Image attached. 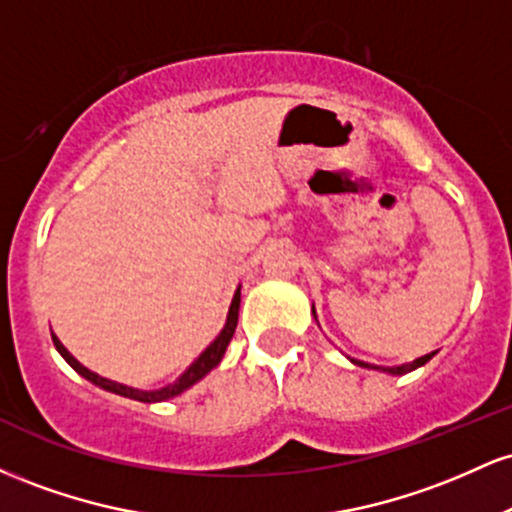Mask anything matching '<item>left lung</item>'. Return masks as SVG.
Here are the masks:
<instances>
[{"instance_id":"8db88e82","label":"left lung","mask_w":512,"mask_h":512,"mask_svg":"<svg viewBox=\"0 0 512 512\" xmlns=\"http://www.w3.org/2000/svg\"><path fill=\"white\" fill-rule=\"evenodd\" d=\"M433 354H436V351H433ZM433 354H426V356L416 358V361H411V363H404V366H395V368H383V370H387V373H392V375H402V373H409V370H414V368L424 366V363L431 361ZM351 361H354V358H351ZM354 363H356V366H363V368H375V366H370V363H363V361H354Z\"/></svg>"}]
</instances>
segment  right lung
I'll use <instances>...</instances> for the list:
<instances>
[{"label": "right lung", "instance_id": "add662e5", "mask_svg": "<svg viewBox=\"0 0 512 512\" xmlns=\"http://www.w3.org/2000/svg\"><path fill=\"white\" fill-rule=\"evenodd\" d=\"M238 308H240V289L236 291V296H233L231 310H228L226 327H223L219 337H216L214 342L209 344V349L204 351V354L199 356L197 361L192 363V366L187 368L185 373H182L178 380H175V383H170L168 387H161V390H154V392L134 390V387H125V385H120V383H113V380H108V378H101V375L91 373V370L81 366V363L76 361V358H74L72 354H69L67 349H64L62 342L55 337V334H52V342H55L57 351H60L64 361H67L69 366H72V368L76 370V373H81L86 380H91L93 385H101L103 390H110V392H115V395L129 397V399H137V402H146V404H151V402H163V399H170V397L180 395V392H185L187 387H192V385L197 383V380H202L204 375H207L211 368L219 366V361L223 358V354H226V346H228V342H231V339H233V332H236V327H238Z\"/></svg>", "mask_w": 512, "mask_h": 512}]
</instances>
